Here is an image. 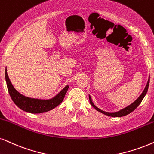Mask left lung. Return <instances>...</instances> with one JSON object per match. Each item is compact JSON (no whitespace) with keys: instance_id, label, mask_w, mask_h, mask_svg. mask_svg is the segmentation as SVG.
<instances>
[{"instance_id":"obj_1","label":"left lung","mask_w":154,"mask_h":154,"mask_svg":"<svg viewBox=\"0 0 154 154\" xmlns=\"http://www.w3.org/2000/svg\"><path fill=\"white\" fill-rule=\"evenodd\" d=\"M149 80H150V79H149V81H148L147 85H146V87H145L144 90H143V92H142V94L140 95V97H139V98H138L137 100H136L134 103H132L131 105L128 106L127 107L123 109H122L121 111H119V112H115V113H107V112H104V111L100 109L97 108L96 106H94V104H93L92 102H91L90 96H89V102H90L91 105L93 106V107L95 109L98 111V112L102 113V114H106V115H107V116H113V117H121V116H126V115H127V114H129L131 112H133V111L135 110L137 108V106H139L140 104H141V102H142V100H143V97H145L146 94V93H147L148 88H149Z\"/></svg>"}]
</instances>
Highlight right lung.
<instances>
[{"instance_id":"right-lung-1","label":"right lung","mask_w":154,"mask_h":154,"mask_svg":"<svg viewBox=\"0 0 154 154\" xmlns=\"http://www.w3.org/2000/svg\"><path fill=\"white\" fill-rule=\"evenodd\" d=\"M5 80H6L8 90L13 102L20 109L32 114H40L48 112L63 102L69 86L65 87L63 90L54 98L49 100H41L25 97L16 91L10 81L7 70L5 69Z\"/></svg>"}]
</instances>
